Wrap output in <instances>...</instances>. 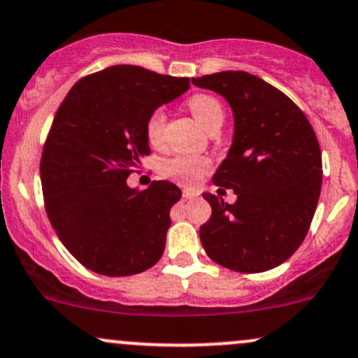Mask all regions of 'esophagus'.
Wrapping results in <instances>:
<instances>
[{"label": "esophagus", "instance_id": "34e87169", "mask_svg": "<svg viewBox=\"0 0 358 358\" xmlns=\"http://www.w3.org/2000/svg\"><path fill=\"white\" fill-rule=\"evenodd\" d=\"M194 197H197V194H195L192 188H185V190H183V199H194Z\"/></svg>", "mask_w": 358, "mask_h": 358}]
</instances>
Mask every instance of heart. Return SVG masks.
I'll return each mask as SVG.
<instances>
[{"mask_svg": "<svg viewBox=\"0 0 358 358\" xmlns=\"http://www.w3.org/2000/svg\"><path fill=\"white\" fill-rule=\"evenodd\" d=\"M187 108L190 110L195 120L206 129L209 134L212 132H219L222 127L226 113L224 107L217 96L209 95V93H197V95L190 96L187 100ZM164 124H166V115L163 110H155L149 115L146 122V136L151 144H159L163 139ZM209 170V161L203 158H194V156H175V158L164 161L163 175L170 176L185 185H194L199 182L200 176Z\"/></svg>", "mask_w": 358, "mask_h": 358, "instance_id": "heart-1", "label": "heart"}]
</instances>
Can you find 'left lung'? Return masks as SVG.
Returning a JSON list of instances; mask_svg holds the SVG:
<instances>
[{
  "label": "left lung",
  "mask_w": 358,
  "mask_h": 358,
  "mask_svg": "<svg viewBox=\"0 0 358 358\" xmlns=\"http://www.w3.org/2000/svg\"><path fill=\"white\" fill-rule=\"evenodd\" d=\"M229 103L233 144L212 176L236 202L203 194L210 219L200 227L207 255L234 272L275 268L294 255L311 226L321 192V151L311 124L280 90L245 71L192 78Z\"/></svg>",
  "instance_id": "left-lung-1"
}]
</instances>
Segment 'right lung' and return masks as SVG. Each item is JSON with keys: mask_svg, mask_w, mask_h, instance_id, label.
Masks as SVG:
<instances>
[{"mask_svg": "<svg viewBox=\"0 0 358 358\" xmlns=\"http://www.w3.org/2000/svg\"><path fill=\"white\" fill-rule=\"evenodd\" d=\"M188 88V78L119 64L78 81L59 107L41 159L45 210L92 272L136 275L163 255L182 190L166 180L137 190L127 178L149 155V115Z\"/></svg>", "mask_w": 358, "mask_h": 358, "instance_id": "right-lung-1", "label": "right lung"}]
</instances>
